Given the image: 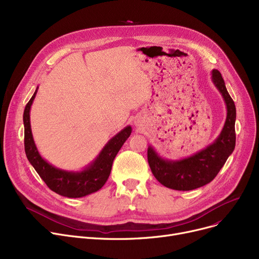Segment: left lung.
<instances>
[{
  "mask_svg": "<svg viewBox=\"0 0 259 259\" xmlns=\"http://www.w3.org/2000/svg\"><path fill=\"white\" fill-rule=\"evenodd\" d=\"M211 79L220 91L227 109V117L222 132L215 141L198 152L181 159L161 157L155 149L149 145L148 162L155 179L167 188L189 191L212 182L225 165L235 148L236 108L226 88L221 72L211 71Z\"/></svg>",
  "mask_w": 259,
  "mask_h": 259,
  "instance_id": "left-lung-1",
  "label": "left lung"
}]
</instances>
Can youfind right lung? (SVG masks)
Masks as SVG:
<instances>
[{
  "label": "right lung",
  "instance_id": "add662e5",
  "mask_svg": "<svg viewBox=\"0 0 259 259\" xmlns=\"http://www.w3.org/2000/svg\"><path fill=\"white\" fill-rule=\"evenodd\" d=\"M37 89L38 87H36L32 98L26 105L23 114L24 143L27 158L49 189L62 196L79 198L99 191L110 175L113 159L119 149L130 137L132 132L131 126L125 127L109 140L98 156L81 170L69 171L57 168L39 154L33 140L30 125V109Z\"/></svg>",
  "mask_w": 259,
  "mask_h": 259
}]
</instances>
